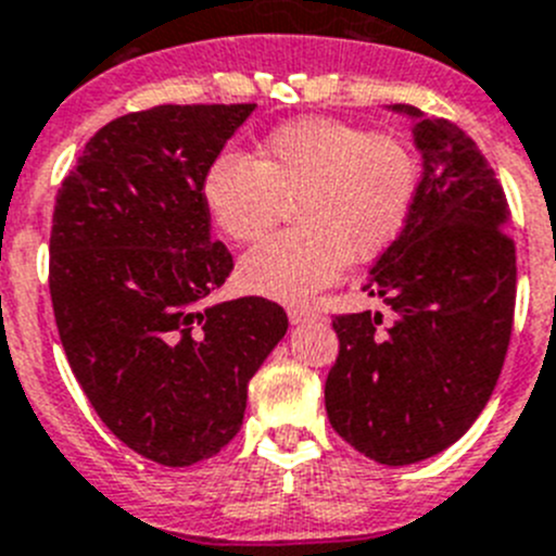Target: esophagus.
<instances>
[{
    "instance_id": "1",
    "label": "esophagus",
    "mask_w": 556,
    "mask_h": 556,
    "mask_svg": "<svg viewBox=\"0 0 556 556\" xmlns=\"http://www.w3.org/2000/svg\"><path fill=\"white\" fill-rule=\"evenodd\" d=\"M289 319H292V325H303V321L319 319V314L314 308H308V305H292L289 308Z\"/></svg>"
}]
</instances>
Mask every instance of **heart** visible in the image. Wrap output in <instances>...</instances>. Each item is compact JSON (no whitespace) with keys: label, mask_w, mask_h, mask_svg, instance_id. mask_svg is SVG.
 <instances>
[{"label":"heart","mask_w":556,"mask_h":556,"mask_svg":"<svg viewBox=\"0 0 556 556\" xmlns=\"http://www.w3.org/2000/svg\"><path fill=\"white\" fill-rule=\"evenodd\" d=\"M417 161L406 141L357 125L308 116L281 125L253 161L220 155L204 174V202L237 242H256L292 202L298 226L253 248L240 262L251 292L311 298L346 258L379 256L406 224Z\"/></svg>","instance_id":"obj_1"}]
</instances>
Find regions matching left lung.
Wrapping results in <instances>:
<instances>
[{"mask_svg":"<svg viewBox=\"0 0 556 556\" xmlns=\"http://www.w3.org/2000/svg\"><path fill=\"white\" fill-rule=\"evenodd\" d=\"M422 179L406 226L363 292L390 311L338 314L325 382L330 426L388 467L451 447L489 404L516 311V245L494 168L451 119L415 105Z\"/></svg>","mask_w":556,"mask_h":556,"instance_id":"obj_1","label":"left lung"}]
</instances>
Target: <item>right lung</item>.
Here are the masks:
<instances>
[{"mask_svg":"<svg viewBox=\"0 0 556 556\" xmlns=\"http://www.w3.org/2000/svg\"><path fill=\"white\" fill-rule=\"evenodd\" d=\"M256 103L116 116L56 193L49 289L67 363L130 451L190 467L235 440L248 382L287 332L273 300L204 305L235 269L204 174Z\"/></svg>","mask_w":556,"mask_h":556,"instance_id":"right-lung-1","label":"right lung"}]
</instances>
